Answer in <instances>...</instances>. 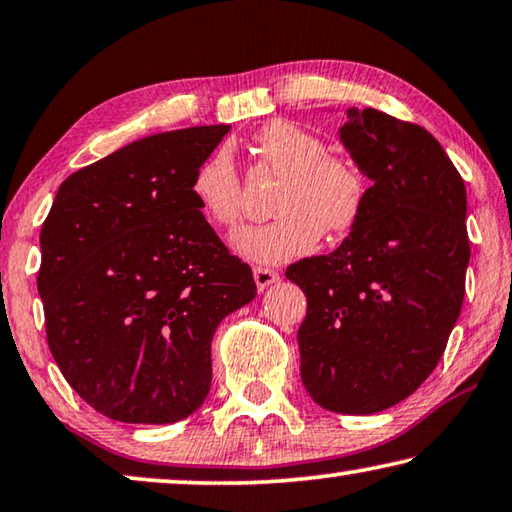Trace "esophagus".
I'll use <instances>...</instances> for the list:
<instances>
[{
  "mask_svg": "<svg viewBox=\"0 0 512 512\" xmlns=\"http://www.w3.org/2000/svg\"><path fill=\"white\" fill-rule=\"evenodd\" d=\"M253 278H255V285L259 291L269 289L271 285H275V282L280 280V275L271 271V269H264V266H257V269L253 271Z\"/></svg>",
  "mask_w": 512,
  "mask_h": 512,
  "instance_id": "34e87169",
  "label": "esophagus"
}]
</instances>
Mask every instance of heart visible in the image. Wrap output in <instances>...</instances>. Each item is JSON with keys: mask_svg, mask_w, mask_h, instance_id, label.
Segmentation results:
<instances>
[{"mask_svg": "<svg viewBox=\"0 0 512 512\" xmlns=\"http://www.w3.org/2000/svg\"><path fill=\"white\" fill-rule=\"evenodd\" d=\"M259 157L282 173L271 196L269 223L246 225L230 237L241 257L259 264H282L312 250L326 230L332 237L351 232L367 209L369 184L362 170L344 157L328 154L319 134L271 120L255 134ZM191 196L214 225H234L243 209V189L234 154L216 148L196 168Z\"/></svg>", "mask_w": 512, "mask_h": 512, "instance_id": "heart-1", "label": "heart"}]
</instances>
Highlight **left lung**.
Returning <instances> with one entry per match:
<instances>
[{
	"label": "left lung",
	"mask_w": 512,
	"mask_h": 512,
	"mask_svg": "<svg viewBox=\"0 0 512 512\" xmlns=\"http://www.w3.org/2000/svg\"><path fill=\"white\" fill-rule=\"evenodd\" d=\"M339 141L369 177L360 223L328 255L291 264L307 296L300 378L314 403L373 415L415 392L456 326L469 264L467 191L431 132L348 109Z\"/></svg>",
	"instance_id": "8db88e82"
}]
</instances>
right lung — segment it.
<instances>
[{"label":"right lung","mask_w":512,"mask_h":512,"mask_svg":"<svg viewBox=\"0 0 512 512\" xmlns=\"http://www.w3.org/2000/svg\"><path fill=\"white\" fill-rule=\"evenodd\" d=\"M227 125L145 136L59 186L40 230L47 344L70 387L125 424H173L212 385V339L255 298L191 180Z\"/></svg>","instance_id":"1"}]
</instances>
